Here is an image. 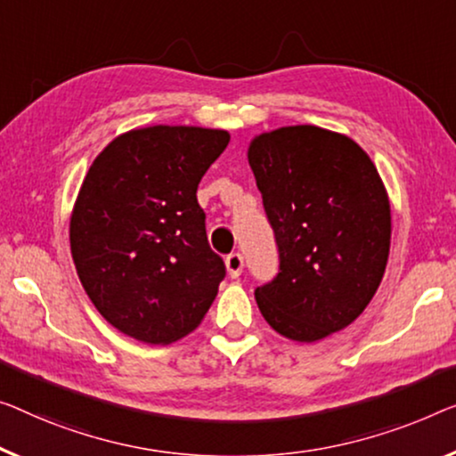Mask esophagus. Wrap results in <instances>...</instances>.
I'll return each mask as SVG.
<instances>
[{
    "mask_svg": "<svg viewBox=\"0 0 456 456\" xmlns=\"http://www.w3.org/2000/svg\"><path fill=\"white\" fill-rule=\"evenodd\" d=\"M225 266H227L229 276H231V278H237V276L241 274V270H243V256H241V254H231V256H227Z\"/></svg>",
    "mask_w": 456,
    "mask_h": 456,
    "instance_id": "1",
    "label": "esophagus"
}]
</instances>
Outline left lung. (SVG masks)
Segmentation results:
<instances>
[{"mask_svg": "<svg viewBox=\"0 0 456 456\" xmlns=\"http://www.w3.org/2000/svg\"><path fill=\"white\" fill-rule=\"evenodd\" d=\"M248 161L274 229L281 272L256 289L268 325L311 344L348 328L375 297L391 246V205L356 141L314 125L251 139Z\"/></svg>", "mask_w": 456, "mask_h": 456, "instance_id": "left-lung-1", "label": "left lung"}]
</instances>
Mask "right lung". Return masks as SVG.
<instances>
[{
	"mask_svg": "<svg viewBox=\"0 0 456 456\" xmlns=\"http://www.w3.org/2000/svg\"><path fill=\"white\" fill-rule=\"evenodd\" d=\"M229 139L221 128H133L87 169L69 221L73 264L125 336L172 344L213 305L225 264L208 246L196 190Z\"/></svg>",
	"mask_w": 456,
	"mask_h": 456,
	"instance_id": "obj_1",
	"label": "right lung"
}]
</instances>
